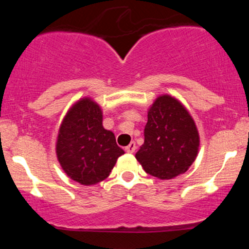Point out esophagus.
Masks as SVG:
<instances>
[{
  "label": "esophagus",
  "mask_w": 249,
  "mask_h": 249,
  "mask_svg": "<svg viewBox=\"0 0 249 249\" xmlns=\"http://www.w3.org/2000/svg\"><path fill=\"white\" fill-rule=\"evenodd\" d=\"M125 151H126L127 153H133L134 151H136V142H130V145H127V146L125 147Z\"/></svg>",
  "instance_id": "1"
}]
</instances>
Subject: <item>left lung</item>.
I'll list each match as a JSON object with an SVG mask.
<instances>
[{
	"mask_svg": "<svg viewBox=\"0 0 249 249\" xmlns=\"http://www.w3.org/2000/svg\"><path fill=\"white\" fill-rule=\"evenodd\" d=\"M144 144L136 153L145 172L159 179L185 173L196 160L199 134L192 117L176 98L160 96L148 110Z\"/></svg>",
	"mask_w": 249,
	"mask_h": 249,
	"instance_id": "left-lung-1",
	"label": "left lung"
}]
</instances>
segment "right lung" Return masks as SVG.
<instances>
[{"label": "right lung", "instance_id": "add662e5", "mask_svg": "<svg viewBox=\"0 0 249 249\" xmlns=\"http://www.w3.org/2000/svg\"><path fill=\"white\" fill-rule=\"evenodd\" d=\"M102 121L101 107L84 98L71 107L59 127L57 158L64 172L82 185L107 179L124 154L115 134L103 127Z\"/></svg>", "mask_w": 249, "mask_h": 249}]
</instances>
